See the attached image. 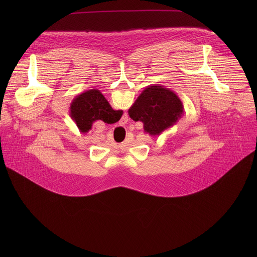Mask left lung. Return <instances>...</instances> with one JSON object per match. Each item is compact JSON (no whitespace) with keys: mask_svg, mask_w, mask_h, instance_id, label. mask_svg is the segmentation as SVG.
Segmentation results:
<instances>
[{"mask_svg":"<svg viewBox=\"0 0 257 257\" xmlns=\"http://www.w3.org/2000/svg\"><path fill=\"white\" fill-rule=\"evenodd\" d=\"M128 114L133 121L143 123L144 132L158 136L176 125L184 114V105L173 90L155 84L139 94Z\"/></svg>","mask_w":257,"mask_h":257,"instance_id":"obj_1","label":"left lung"}]
</instances>
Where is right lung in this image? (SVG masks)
<instances>
[{
  "label": "right lung",
  "instance_id": "add662e5",
  "mask_svg": "<svg viewBox=\"0 0 257 257\" xmlns=\"http://www.w3.org/2000/svg\"><path fill=\"white\" fill-rule=\"evenodd\" d=\"M69 113L83 134L91 130L92 124L97 120L113 124L123 115V111L114 109L98 89H89L77 95L70 104Z\"/></svg>",
  "mask_w": 257,
  "mask_h": 257
}]
</instances>
